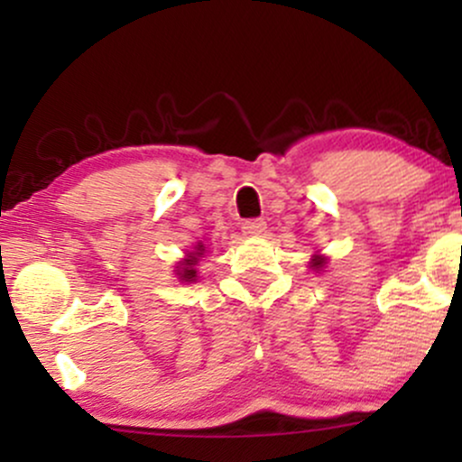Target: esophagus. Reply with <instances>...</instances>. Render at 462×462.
I'll list each match as a JSON object with an SVG mask.
<instances>
[{
    "label": "esophagus",
    "instance_id": "34e87169",
    "mask_svg": "<svg viewBox=\"0 0 462 462\" xmlns=\"http://www.w3.org/2000/svg\"><path fill=\"white\" fill-rule=\"evenodd\" d=\"M267 232V224L263 219H249L243 224V235L245 236H263Z\"/></svg>",
    "mask_w": 462,
    "mask_h": 462
}]
</instances>
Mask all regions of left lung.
Instances as JSON below:
<instances>
[{
	"instance_id": "left-lung-1",
	"label": "left lung",
	"mask_w": 462,
	"mask_h": 462,
	"mask_svg": "<svg viewBox=\"0 0 462 462\" xmlns=\"http://www.w3.org/2000/svg\"><path fill=\"white\" fill-rule=\"evenodd\" d=\"M323 264H326V258H323V256H315V258H312V264H310V267H312V269H317V272H319V269L323 267Z\"/></svg>"
}]
</instances>
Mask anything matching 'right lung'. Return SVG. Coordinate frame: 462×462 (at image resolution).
<instances>
[{
    "mask_svg": "<svg viewBox=\"0 0 462 462\" xmlns=\"http://www.w3.org/2000/svg\"><path fill=\"white\" fill-rule=\"evenodd\" d=\"M204 252H206V247L201 245V243H198V245L193 247V252H189L187 258H184V261H180L176 272H178V278L182 280V282H195V280H198L195 264H198L201 256H204Z\"/></svg>",
    "mask_w": 462,
    "mask_h": 462,
    "instance_id": "1",
    "label": "right lung"
}]
</instances>
